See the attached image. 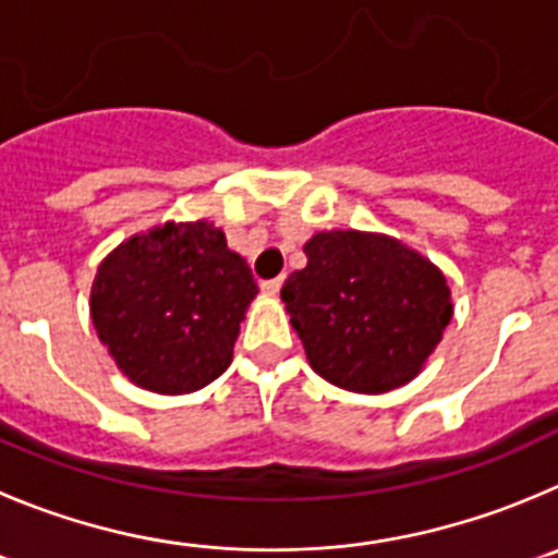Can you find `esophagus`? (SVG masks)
Returning <instances> with one entry per match:
<instances>
[{"label":"esophagus","mask_w":558,"mask_h":558,"mask_svg":"<svg viewBox=\"0 0 558 558\" xmlns=\"http://www.w3.org/2000/svg\"><path fill=\"white\" fill-rule=\"evenodd\" d=\"M280 286H283V278H272V280H262V291L264 294H278Z\"/></svg>","instance_id":"34e87169"}]
</instances>
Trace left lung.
<instances>
[{
    "mask_svg": "<svg viewBox=\"0 0 558 558\" xmlns=\"http://www.w3.org/2000/svg\"><path fill=\"white\" fill-rule=\"evenodd\" d=\"M280 289L316 374L355 393L410 383L451 322L444 272L397 239L316 233Z\"/></svg>",
    "mask_w": 558,
    "mask_h": 558,
    "instance_id": "1",
    "label": "left lung"
}]
</instances>
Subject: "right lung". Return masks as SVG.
Segmentation results:
<instances>
[{
	"label": "right lung",
	"instance_id": "add662e5",
	"mask_svg": "<svg viewBox=\"0 0 558 558\" xmlns=\"http://www.w3.org/2000/svg\"><path fill=\"white\" fill-rule=\"evenodd\" d=\"M258 294L247 262L211 222H168L129 239L98 267V338L132 383L192 393L233 357L239 322Z\"/></svg>",
	"mask_w": 558,
	"mask_h": 558
}]
</instances>
